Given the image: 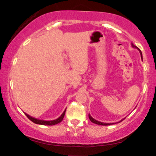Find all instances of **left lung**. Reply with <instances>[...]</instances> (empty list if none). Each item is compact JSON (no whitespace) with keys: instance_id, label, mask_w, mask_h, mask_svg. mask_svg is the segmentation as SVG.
Instances as JSON below:
<instances>
[{"instance_id":"1","label":"left lung","mask_w":156,"mask_h":156,"mask_svg":"<svg viewBox=\"0 0 156 156\" xmlns=\"http://www.w3.org/2000/svg\"><path fill=\"white\" fill-rule=\"evenodd\" d=\"M132 46H133V48H136V49H138V48H137L136 46H134V45L133 44V43H132ZM139 50H140V49H139ZM140 55H141L142 59H143V55H142V52H141V51H140ZM88 116H89V119H90V120L92 122V123H96V124H98V125H102V126H107V125L113 124V123H102V122L98 121V120H95V119H94L93 117H92V116H90V114H88ZM122 120H121V121H122Z\"/></svg>"}]
</instances>
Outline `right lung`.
I'll list each match as a JSON object with an SVG mask.
<instances>
[{
    "label": "right lung",
    "mask_w": 156,
    "mask_h": 156,
    "mask_svg": "<svg viewBox=\"0 0 156 156\" xmlns=\"http://www.w3.org/2000/svg\"><path fill=\"white\" fill-rule=\"evenodd\" d=\"M66 110H64V112H63L62 113L61 116L58 117V118H57L56 120H39V119H36V118H34V117H33V116H30L29 114H27V113H25L26 116L28 117L29 119H30V120H31L32 122H33L34 123H36V124H40V125H46V126H52V125H55L57 124V123H60V122H62V120H63V118H64V116H65V113H66Z\"/></svg>",
    "instance_id": "add662e5"
}]
</instances>
